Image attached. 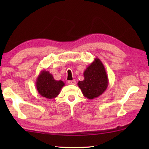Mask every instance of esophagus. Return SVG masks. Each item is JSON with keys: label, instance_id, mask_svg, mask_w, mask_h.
<instances>
[{"label": "esophagus", "instance_id": "esophagus-1", "mask_svg": "<svg viewBox=\"0 0 149 149\" xmlns=\"http://www.w3.org/2000/svg\"><path fill=\"white\" fill-rule=\"evenodd\" d=\"M68 84H75V83H76V81H75V79H73L72 81H68Z\"/></svg>", "mask_w": 149, "mask_h": 149}]
</instances>
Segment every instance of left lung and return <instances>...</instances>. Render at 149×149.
<instances>
[{
  "label": "left lung",
  "mask_w": 149,
  "mask_h": 149,
  "mask_svg": "<svg viewBox=\"0 0 149 149\" xmlns=\"http://www.w3.org/2000/svg\"><path fill=\"white\" fill-rule=\"evenodd\" d=\"M84 80L78 82V86L84 97L93 99L101 95L108 86V77L100 60L95 58L84 73Z\"/></svg>",
  "instance_id": "1"
}]
</instances>
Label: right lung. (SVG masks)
Returning a JSON list of instances; mask_svg holds the SVG:
<instances>
[{"instance_id":"right-lung-1","label":"right lung","mask_w":149,"mask_h":149,"mask_svg":"<svg viewBox=\"0 0 149 149\" xmlns=\"http://www.w3.org/2000/svg\"><path fill=\"white\" fill-rule=\"evenodd\" d=\"M65 86L63 81H56L49 71H41L36 81V87L40 95L49 99L56 97L62 88Z\"/></svg>"}]
</instances>
